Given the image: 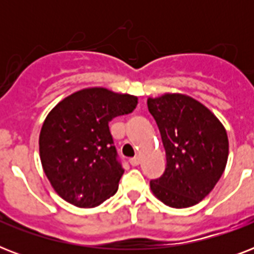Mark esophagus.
<instances>
[{
  "label": "esophagus",
  "instance_id": "obj_1",
  "mask_svg": "<svg viewBox=\"0 0 254 254\" xmlns=\"http://www.w3.org/2000/svg\"><path fill=\"white\" fill-rule=\"evenodd\" d=\"M139 162H141V159H139V157H134V158L130 159V165H131V166H138Z\"/></svg>",
  "mask_w": 254,
  "mask_h": 254
}]
</instances>
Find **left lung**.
Masks as SVG:
<instances>
[{"label":"left lung","mask_w":254,"mask_h":254,"mask_svg":"<svg viewBox=\"0 0 254 254\" xmlns=\"http://www.w3.org/2000/svg\"><path fill=\"white\" fill-rule=\"evenodd\" d=\"M166 151V170L150 182L155 197L173 208L197 204L216 186L227 166L229 142L220 120L187 95L149 97Z\"/></svg>","instance_id":"left-lung-1"}]
</instances>
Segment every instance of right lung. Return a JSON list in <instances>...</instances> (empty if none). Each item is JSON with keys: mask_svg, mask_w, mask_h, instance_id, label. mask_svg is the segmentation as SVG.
<instances>
[{"mask_svg": "<svg viewBox=\"0 0 254 254\" xmlns=\"http://www.w3.org/2000/svg\"><path fill=\"white\" fill-rule=\"evenodd\" d=\"M138 97L103 87L73 92L51 109L39 134V155L55 192L92 208L115 195L124 169L109 121L134 111Z\"/></svg>", "mask_w": 254, "mask_h": 254, "instance_id": "add662e5", "label": "right lung"}]
</instances>
